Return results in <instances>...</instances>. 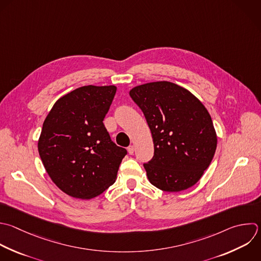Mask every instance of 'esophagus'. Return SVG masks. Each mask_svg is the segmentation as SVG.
I'll use <instances>...</instances> for the list:
<instances>
[{"mask_svg": "<svg viewBox=\"0 0 261 261\" xmlns=\"http://www.w3.org/2000/svg\"><path fill=\"white\" fill-rule=\"evenodd\" d=\"M127 151H128V153H129L130 155H133V154H134V152H135V148H134V146H133V145L128 146V147H127Z\"/></svg>", "mask_w": 261, "mask_h": 261, "instance_id": "esophagus-1", "label": "esophagus"}]
</instances>
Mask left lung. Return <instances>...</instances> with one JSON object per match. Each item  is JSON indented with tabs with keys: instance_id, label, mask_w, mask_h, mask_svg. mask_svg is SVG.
<instances>
[{
	"instance_id": "1",
	"label": "left lung",
	"mask_w": 261,
	"mask_h": 261,
	"mask_svg": "<svg viewBox=\"0 0 261 261\" xmlns=\"http://www.w3.org/2000/svg\"><path fill=\"white\" fill-rule=\"evenodd\" d=\"M129 96L143 111L153 138L154 156L144 163L150 182L165 192L194 186L217 145L207 109L188 90L169 82L138 86Z\"/></svg>"
}]
</instances>
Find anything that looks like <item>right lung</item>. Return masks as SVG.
Returning <instances> with one entry per match:
<instances>
[{"mask_svg": "<svg viewBox=\"0 0 261 261\" xmlns=\"http://www.w3.org/2000/svg\"><path fill=\"white\" fill-rule=\"evenodd\" d=\"M115 93L114 86L81 87L60 98L44 121L41 159L55 185L71 197L102 194L115 182L127 154L103 123Z\"/></svg>", "mask_w": 261, "mask_h": 261, "instance_id": "add662e5", "label": "right lung"}]
</instances>
